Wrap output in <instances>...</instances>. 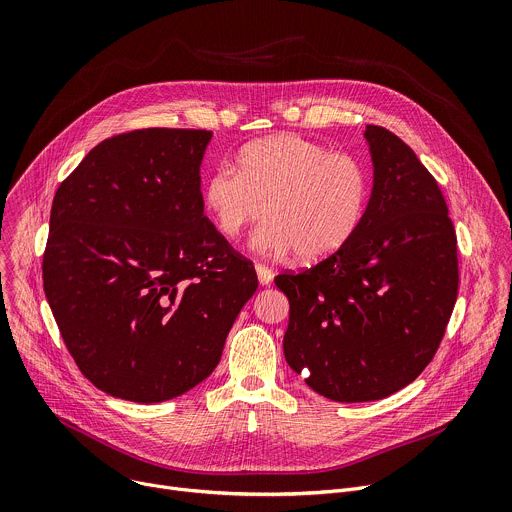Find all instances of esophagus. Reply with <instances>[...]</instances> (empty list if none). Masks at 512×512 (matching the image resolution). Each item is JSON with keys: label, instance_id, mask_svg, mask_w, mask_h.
Listing matches in <instances>:
<instances>
[{"label": "esophagus", "instance_id": "esophagus-1", "mask_svg": "<svg viewBox=\"0 0 512 512\" xmlns=\"http://www.w3.org/2000/svg\"><path fill=\"white\" fill-rule=\"evenodd\" d=\"M255 269H257V277H259V283H261V285L271 283V279H273V271H271L267 265L257 263V265H255Z\"/></svg>", "mask_w": 512, "mask_h": 512}]
</instances>
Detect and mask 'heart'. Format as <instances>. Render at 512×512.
Returning a JSON list of instances; mask_svg holds the SVG:
<instances>
[{
  "mask_svg": "<svg viewBox=\"0 0 512 512\" xmlns=\"http://www.w3.org/2000/svg\"><path fill=\"white\" fill-rule=\"evenodd\" d=\"M239 170L214 168L202 188L216 231L235 241L261 218L255 247L314 263L338 253L358 231L369 200V178L348 154L296 133L257 139L239 152Z\"/></svg>",
  "mask_w": 512,
  "mask_h": 512,
  "instance_id": "b5f03b06",
  "label": "heart"
}]
</instances>
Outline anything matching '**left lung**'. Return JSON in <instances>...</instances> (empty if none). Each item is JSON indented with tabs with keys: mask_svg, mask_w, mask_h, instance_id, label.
<instances>
[{
	"mask_svg": "<svg viewBox=\"0 0 512 512\" xmlns=\"http://www.w3.org/2000/svg\"><path fill=\"white\" fill-rule=\"evenodd\" d=\"M375 184L354 237L275 285L289 300L283 354L320 395L358 403L407 387L435 356L458 298V239L446 198L409 145L364 131Z\"/></svg>",
	"mask_w": 512,
	"mask_h": 512,
	"instance_id": "left-lung-1",
	"label": "left lung"
}]
</instances>
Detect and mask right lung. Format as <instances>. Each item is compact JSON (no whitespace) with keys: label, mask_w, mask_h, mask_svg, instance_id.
<instances>
[{"label":"right lung","mask_w":512,"mask_h":512,"mask_svg":"<svg viewBox=\"0 0 512 512\" xmlns=\"http://www.w3.org/2000/svg\"><path fill=\"white\" fill-rule=\"evenodd\" d=\"M212 131L117 133L58 186L42 259L66 350L107 395L160 403L204 381L255 294L253 263L204 216Z\"/></svg>","instance_id":"obj_1"}]
</instances>
